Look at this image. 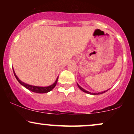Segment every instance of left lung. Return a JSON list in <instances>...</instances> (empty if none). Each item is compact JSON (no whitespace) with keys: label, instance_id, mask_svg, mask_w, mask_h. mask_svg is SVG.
Returning a JSON list of instances; mask_svg holds the SVG:
<instances>
[{"label":"left lung","instance_id":"obj_1","mask_svg":"<svg viewBox=\"0 0 134 134\" xmlns=\"http://www.w3.org/2000/svg\"><path fill=\"white\" fill-rule=\"evenodd\" d=\"M77 86L79 87V88L80 89V90H81V91H82L83 92H84V93H87V94H93V95H96V94H103V93H105V92H107V91H108L109 90H106V91H103V92H100V93H91V92H89V91H86V90H84V89H83L82 87H81L79 85V84H77Z\"/></svg>","mask_w":134,"mask_h":134}]
</instances>
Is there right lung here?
<instances>
[{
    "label": "right lung",
    "instance_id": "right-lung-1",
    "mask_svg": "<svg viewBox=\"0 0 134 134\" xmlns=\"http://www.w3.org/2000/svg\"><path fill=\"white\" fill-rule=\"evenodd\" d=\"M13 69L14 74V76H15V77H16V79L18 80V82H19L20 84H21L22 86H24V87H26V88L27 89V90H29L30 91H31L34 92V93H48V92H50V91H52L53 88H54V87H55V86H56L57 83L58 77H57L56 81H55V82L53 83V84H52V85H50V86H48L41 87V86H36L30 85V84H26V83H24V82H23V81H21V80H20L19 78H18V77L16 75V73H15L14 70L13 68Z\"/></svg>",
    "mask_w": 134,
    "mask_h": 134
}]
</instances>
